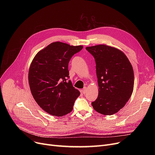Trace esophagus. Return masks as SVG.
<instances>
[{
  "instance_id": "34e87169",
  "label": "esophagus",
  "mask_w": 155,
  "mask_h": 155,
  "mask_svg": "<svg viewBox=\"0 0 155 155\" xmlns=\"http://www.w3.org/2000/svg\"><path fill=\"white\" fill-rule=\"evenodd\" d=\"M87 88L86 87H85L82 89V93H83L84 94H85L87 92Z\"/></svg>"
}]
</instances>
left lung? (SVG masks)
<instances>
[{"instance_id": "8db88e82", "label": "left lung", "mask_w": 155, "mask_h": 155, "mask_svg": "<svg viewBox=\"0 0 155 155\" xmlns=\"http://www.w3.org/2000/svg\"><path fill=\"white\" fill-rule=\"evenodd\" d=\"M95 60L99 95L92 102L100 114L109 116L123 108L134 88V71L126 54L106 45L86 47Z\"/></svg>"}]
</instances>
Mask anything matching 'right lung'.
<instances>
[{
  "instance_id": "right-lung-1",
  "label": "right lung",
  "mask_w": 155,
  "mask_h": 155,
  "mask_svg": "<svg viewBox=\"0 0 155 155\" xmlns=\"http://www.w3.org/2000/svg\"><path fill=\"white\" fill-rule=\"evenodd\" d=\"M82 48L81 45L53 42L40 50L31 63L28 80L32 95L39 107L52 116L70 113L80 94L67 78L68 63Z\"/></svg>"
}]
</instances>
